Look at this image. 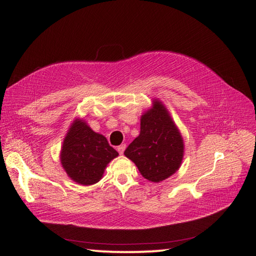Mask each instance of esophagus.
<instances>
[{
    "label": "esophagus",
    "mask_w": 256,
    "mask_h": 256,
    "mask_svg": "<svg viewBox=\"0 0 256 256\" xmlns=\"http://www.w3.org/2000/svg\"><path fill=\"white\" fill-rule=\"evenodd\" d=\"M126 144H122V145H120V146L118 147L116 149H118V152H119V154H122L124 152V150H126Z\"/></svg>",
    "instance_id": "34e87169"
}]
</instances>
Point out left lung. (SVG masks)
Here are the masks:
<instances>
[{"label":"left lung","instance_id":"8db88e82","mask_svg":"<svg viewBox=\"0 0 256 256\" xmlns=\"http://www.w3.org/2000/svg\"><path fill=\"white\" fill-rule=\"evenodd\" d=\"M142 178L159 182L180 168L184 156V140L168 109L154 100L152 107L140 118V133L124 152Z\"/></svg>","mask_w":256,"mask_h":256}]
</instances>
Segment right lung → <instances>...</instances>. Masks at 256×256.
<instances>
[{"instance_id": "obj_1", "label": "right lung", "mask_w": 256, "mask_h": 256, "mask_svg": "<svg viewBox=\"0 0 256 256\" xmlns=\"http://www.w3.org/2000/svg\"><path fill=\"white\" fill-rule=\"evenodd\" d=\"M118 156L106 137L94 132L84 120L76 119L64 140L60 162L72 180L88 186L100 180L108 163Z\"/></svg>"}]
</instances>
